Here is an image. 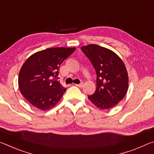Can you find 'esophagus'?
<instances>
[{
  "instance_id": "obj_1",
  "label": "esophagus",
  "mask_w": 154,
  "mask_h": 154,
  "mask_svg": "<svg viewBox=\"0 0 154 154\" xmlns=\"http://www.w3.org/2000/svg\"><path fill=\"white\" fill-rule=\"evenodd\" d=\"M75 85H76V86H77V87H79V88H82L83 85V83H79V84H75Z\"/></svg>"
}]
</instances>
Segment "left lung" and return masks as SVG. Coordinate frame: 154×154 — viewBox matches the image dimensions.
<instances>
[{"label":"left lung","mask_w":154,"mask_h":154,"mask_svg":"<svg viewBox=\"0 0 154 154\" xmlns=\"http://www.w3.org/2000/svg\"><path fill=\"white\" fill-rule=\"evenodd\" d=\"M96 72V89L88 99L100 109L116 105L126 94L128 75L122 60L113 51L94 44L81 48Z\"/></svg>","instance_id":"8db88e82"}]
</instances>
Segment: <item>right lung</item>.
<instances>
[{"label":"right lung","instance_id":"1","mask_svg":"<svg viewBox=\"0 0 154 154\" xmlns=\"http://www.w3.org/2000/svg\"><path fill=\"white\" fill-rule=\"evenodd\" d=\"M75 49L48 48L31 55L23 64L18 86L21 94L32 106L47 111L60 100L66 88L56 79L60 65Z\"/></svg>","mask_w":154,"mask_h":154}]
</instances>
